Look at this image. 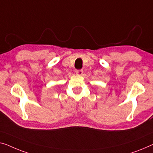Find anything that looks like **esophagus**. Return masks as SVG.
<instances>
[{
    "label": "esophagus",
    "instance_id": "34e87169",
    "mask_svg": "<svg viewBox=\"0 0 153 153\" xmlns=\"http://www.w3.org/2000/svg\"><path fill=\"white\" fill-rule=\"evenodd\" d=\"M76 74L78 75V76H82L83 74V70L80 69V70H76Z\"/></svg>",
    "mask_w": 153,
    "mask_h": 153
}]
</instances>
